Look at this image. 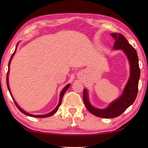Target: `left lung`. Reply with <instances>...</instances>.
<instances>
[{
  "label": "left lung",
  "mask_w": 148,
  "mask_h": 148,
  "mask_svg": "<svg viewBox=\"0 0 148 148\" xmlns=\"http://www.w3.org/2000/svg\"><path fill=\"white\" fill-rule=\"evenodd\" d=\"M110 35L115 40L113 48L123 50L130 64V77L123 94L118 99L111 102L106 108L99 109L91 105L88 99V91L86 89L84 90V102L88 111L95 116L105 119L119 116L134 102L138 92L139 79L140 77V69L136 50L122 34L114 33L110 34Z\"/></svg>",
  "instance_id": "8db88e82"
}]
</instances>
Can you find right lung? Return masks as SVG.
Returning a JSON list of instances; mask_svg holds the SVG:
<instances>
[{"label":"right lung","mask_w":148,"mask_h":148,"mask_svg":"<svg viewBox=\"0 0 148 148\" xmlns=\"http://www.w3.org/2000/svg\"><path fill=\"white\" fill-rule=\"evenodd\" d=\"M17 44H18V43H17ZM17 46H16V48H15V52H13V54H12L11 57V58H10V60H9V69H8V72H7V88H8V90H9V92H10V94H11V97H12V98H13V100H14V102H15V105H16V106H17V108H18V109H19V110L20 111H21V112L22 113H23L24 114L27 115V116H32V117H36V118H45V117H48V116H52V115H53V114H54V113H55V112H56V111L58 110V108H59V106H60V104H61V102H62V97H63L64 94V93H65L66 91L68 90V88H69V86H70V84H68V85H66V86L65 87H64V88H63V90H62L61 91V92H60V94L59 103H58V104L57 105V106H56V108H54V110L52 111V112H50V113H48V114H43V115H34V114H29V113L26 112L25 111H24L23 110H22V109H21V108H20V107L19 106V105H18V104H17V102H15V100H14L13 97V96H12V94H11V91H10L9 84V65H10V63H11V59H12V58H13V55H14V54H15V52H16V50H17Z\"/></svg>","instance_id":"add662e5"}]
</instances>
